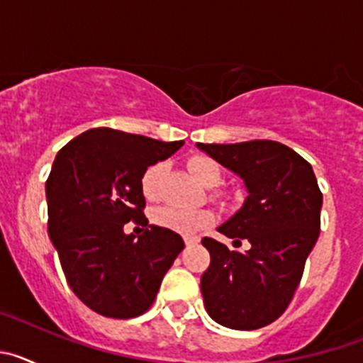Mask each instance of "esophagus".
<instances>
[{
	"instance_id": "obj_1",
	"label": "esophagus",
	"mask_w": 363,
	"mask_h": 363,
	"mask_svg": "<svg viewBox=\"0 0 363 363\" xmlns=\"http://www.w3.org/2000/svg\"><path fill=\"white\" fill-rule=\"evenodd\" d=\"M184 242H185V245L191 247V245H196V243L200 242V238H198V236H185Z\"/></svg>"
}]
</instances>
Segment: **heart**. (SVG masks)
I'll use <instances>...</instances> for the list:
<instances>
[{"label": "heart", "mask_w": 363, "mask_h": 363, "mask_svg": "<svg viewBox=\"0 0 363 363\" xmlns=\"http://www.w3.org/2000/svg\"><path fill=\"white\" fill-rule=\"evenodd\" d=\"M187 169L198 182L203 185H216L221 178L220 167L213 160L205 158V156H191L187 160ZM160 172L162 165L147 167L143 171L142 179H140V187L142 194L147 200H154L158 196V185H160ZM213 196H220L214 192ZM152 221L156 225L169 229L172 233L184 234V236H192L201 230H205L214 221L213 211L209 209H178V207H160L152 213Z\"/></svg>", "instance_id": "b5f03b06"}]
</instances>
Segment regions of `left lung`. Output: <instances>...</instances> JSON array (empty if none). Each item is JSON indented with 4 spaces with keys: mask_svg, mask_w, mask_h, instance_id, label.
Returning <instances> with one entry per match:
<instances>
[{
    "mask_svg": "<svg viewBox=\"0 0 363 363\" xmlns=\"http://www.w3.org/2000/svg\"><path fill=\"white\" fill-rule=\"evenodd\" d=\"M196 145L238 174L249 192L242 209L218 227L234 238V245L247 240L249 251L201 240L211 255L209 269L201 274L205 309L214 322L230 329H259L287 309L320 236L318 182L311 163L284 143Z\"/></svg>",
    "mask_w": 363,
    "mask_h": 363,
    "instance_id": "1",
    "label": "left lung"
}]
</instances>
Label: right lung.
Wrapping results in <instances>:
<instances>
[{
	"label": "right lung",
	"mask_w": 363,
	"mask_h": 363,
	"mask_svg": "<svg viewBox=\"0 0 363 363\" xmlns=\"http://www.w3.org/2000/svg\"><path fill=\"white\" fill-rule=\"evenodd\" d=\"M182 145L99 127L54 160L45 185L49 236L70 289L98 314L127 320L145 313L184 251L179 234L149 225L140 187L147 167ZM130 219L144 223L142 235L124 234Z\"/></svg>",
	"instance_id": "obj_1"
}]
</instances>
